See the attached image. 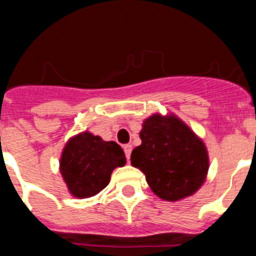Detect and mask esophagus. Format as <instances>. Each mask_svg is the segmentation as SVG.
Listing matches in <instances>:
<instances>
[{"label": "esophagus", "mask_w": 256, "mask_h": 256, "mask_svg": "<svg viewBox=\"0 0 256 256\" xmlns=\"http://www.w3.org/2000/svg\"><path fill=\"white\" fill-rule=\"evenodd\" d=\"M123 150H124V152H126V159L130 160V152H132V144H124Z\"/></svg>", "instance_id": "1"}]
</instances>
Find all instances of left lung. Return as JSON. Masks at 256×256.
Instances as JSON below:
<instances>
[{
    "label": "left lung",
    "mask_w": 256,
    "mask_h": 256,
    "mask_svg": "<svg viewBox=\"0 0 256 256\" xmlns=\"http://www.w3.org/2000/svg\"><path fill=\"white\" fill-rule=\"evenodd\" d=\"M142 144L130 162L146 177L158 198L180 201L195 195L209 172V154L200 138L173 112L150 115L142 122Z\"/></svg>",
    "instance_id": "8db88e82"
}]
</instances>
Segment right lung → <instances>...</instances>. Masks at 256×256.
Segmentation results:
<instances>
[{
	"instance_id": "add662e5",
	"label": "right lung",
	"mask_w": 256,
	"mask_h": 256,
	"mask_svg": "<svg viewBox=\"0 0 256 256\" xmlns=\"http://www.w3.org/2000/svg\"><path fill=\"white\" fill-rule=\"evenodd\" d=\"M126 162V155L116 142L104 141L100 136L84 130L68 140L58 169L70 195L87 198L102 191L112 170Z\"/></svg>"
}]
</instances>
